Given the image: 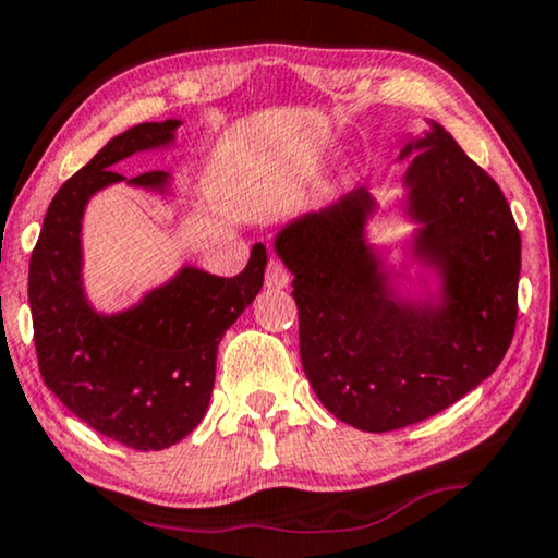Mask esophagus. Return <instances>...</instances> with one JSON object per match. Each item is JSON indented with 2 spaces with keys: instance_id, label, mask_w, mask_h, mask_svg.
Returning a JSON list of instances; mask_svg holds the SVG:
<instances>
[{
  "instance_id": "1",
  "label": "esophagus",
  "mask_w": 558,
  "mask_h": 558,
  "mask_svg": "<svg viewBox=\"0 0 558 558\" xmlns=\"http://www.w3.org/2000/svg\"><path fill=\"white\" fill-rule=\"evenodd\" d=\"M288 280H290V276H288V270L282 268V263L270 260L268 270H265V288L280 290V288L288 286Z\"/></svg>"
}]
</instances>
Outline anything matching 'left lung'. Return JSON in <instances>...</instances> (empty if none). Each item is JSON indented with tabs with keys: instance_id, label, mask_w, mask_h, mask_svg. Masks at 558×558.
Listing matches in <instances>:
<instances>
[{
	"instance_id": "left-lung-1",
	"label": "left lung",
	"mask_w": 558,
	"mask_h": 558,
	"mask_svg": "<svg viewBox=\"0 0 558 558\" xmlns=\"http://www.w3.org/2000/svg\"><path fill=\"white\" fill-rule=\"evenodd\" d=\"M427 123L399 151V161L410 156L402 209L417 225L407 242L420 268L407 276L414 290H399L404 272L366 238L379 202L364 186L276 234L293 272L303 372L320 404L364 433L447 410L496 372L515 331L521 234L511 207L458 141Z\"/></svg>"
}]
</instances>
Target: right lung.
<instances>
[{
    "instance_id": "right-lung-1",
    "label": "right lung",
    "mask_w": 558,
    "mask_h": 558,
    "mask_svg": "<svg viewBox=\"0 0 558 558\" xmlns=\"http://www.w3.org/2000/svg\"><path fill=\"white\" fill-rule=\"evenodd\" d=\"M179 125V119L138 123L108 141L54 194L29 260L35 349L47 389L96 433L144 452L177 445L207 414L219 341L260 293L268 265L265 245L255 242L240 276L182 265L131 308H93L83 286L85 207L119 182L169 197L167 171L125 179L113 167L138 151L169 148Z\"/></svg>"
}]
</instances>
